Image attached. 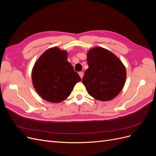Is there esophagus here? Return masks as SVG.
<instances>
[{"mask_svg": "<svg viewBox=\"0 0 156 156\" xmlns=\"http://www.w3.org/2000/svg\"><path fill=\"white\" fill-rule=\"evenodd\" d=\"M79 76L81 77V78L82 79L83 77V75H84V73H83V72H80L79 73Z\"/></svg>", "mask_w": 156, "mask_h": 156, "instance_id": "1", "label": "esophagus"}]
</instances>
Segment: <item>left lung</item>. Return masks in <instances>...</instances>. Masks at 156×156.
Wrapping results in <instances>:
<instances>
[{
    "instance_id": "8db88e82",
    "label": "left lung",
    "mask_w": 156,
    "mask_h": 156,
    "mask_svg": "<svg viewBox=\"0 0 156 156\" xmlns=\"http://www.w3.org/2000/svg\"><path fill=\"white\" fill-rule=\"evenodd\" d=\"M88 68L82 82L88 93L100 101H109L123 88L126 68L117 56L107 49L96 47L87 53Z\"/></svg>"
}]
</instances>
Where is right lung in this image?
I'll list each match as a JSON object with an SVG mask.
<instances>
[{
	"label": "right lung",
	"mask_w": 156,
	"mask_h": 156,
	"mask_svg": "<svg viewBox=\"0 0 156 156\" xmlns=\"http://www.w3.org/2000/svg\"><path fill=\"white\" fill-rule=\"evenodd\" d=\"M66 51L52 48L37 60L32 72L34 88L45 100L59 103L69 95L81 77L67 60Z\"/></svg>",
	"instance_id": "obj_1"
}]
</instances>
